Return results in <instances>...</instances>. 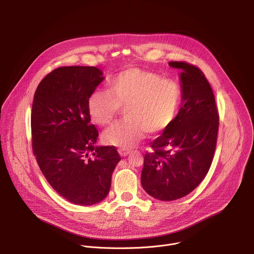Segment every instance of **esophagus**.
<instances>
[{"instance_id":"obj_1","label":"esophagus","mask_w":254,"mask_h":254,"mask_svg":"<svg viewBox=\"0 0 254 254\" xmlns=\"http://www.w3.org/2000/svg\"><path fill=\"white\" fill-rule=\"evenodd\" d=\"M119 154L122 156V157H126L129 154V151L128 150H125V149H120L119 150Z\"/></svg>"}]
</instances>
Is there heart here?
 <instances>
[{"label": "heart", "instance_id": "heart-1", "mask_svg": "<svg viewBox=\"0 0 254 254\" xmlns=\"http://www.w3.org/2000/svg\"><path fill=\"white\" fill-rule=\"evenodd\" d=\"M182 99L181 86L172 79H162L154 72L128 68L117 74L107 90H96L88 98V113L98 126L114 122L121 107L126 120L102 133L110 146L129 149L148 131L157 134L168 128L177 117Z\"/></svg>", "mask_w": 254, "mask_h": 254}]
</instances>
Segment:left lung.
<instances>
[{"mask_svg": "<svg viewBox=\"0 0 254 254\" xmlns=\"http://www.w3.org/2000/svg\"><path fill=\"white\" fill-rule=\"evenodd\" d=\"M169 65L181 71V108L152 142L140 177L144 191L161 201L182 198L202 182L214 158L219 127L215 97L201 69L184 61Z\"/></svg>", "mask_w": 254, "mask_h": 254, "instance_id": "1", "label": "left lung"}]
</instances>
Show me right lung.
Instances as JSON below:
<instances>
[{
	"instance_id": "obj_1",
	"label": "right lung",
	"mask_w": 254,
	"mask_h": 254,
	"mask_svg": "<svg viewBox=\"0 0 254 254\" xmlns=\"http://www.w3.org/2000/svg\"><path fill=\"white\" fill-rule=\"evenodd\" d=\"M93 66L54 69L35 91L31 131L34 156L50 186L67 201L88 206L110 192L121 161L116 148L95 147L88 98L104 79Z\"/></svg>"
}]
</instances>
